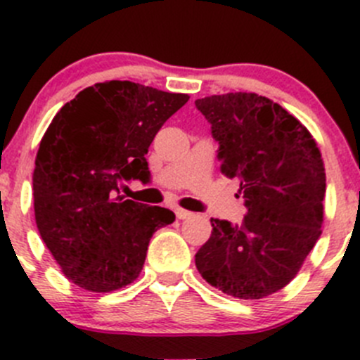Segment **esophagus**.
I'll list each match as a JSON object with an SVG mask.
<instances>
[{"instance_id":"obj_1","label":"esophagus","mask_w":360,"mask_h":360,"mask_svg":"<svg viewBox=\"0 0 360 360\" xmlns=\"http://www.w3.org/2000/svg\"><path fill=\"white\" fill-rule=\"evenodd\" d=\"M176 216H177V219H190V217L193 216V212H190V210H184V209H176Z\"/></svg>"}]
</instances>
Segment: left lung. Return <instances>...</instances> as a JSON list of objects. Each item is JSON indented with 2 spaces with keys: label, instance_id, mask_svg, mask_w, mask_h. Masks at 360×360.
Wrapping results in <instances>:
<instances>
[{
  "label": "left lung",
  "instance_id": "1",
  "mask_svg": "<svg viewBox=\"0 0 360 360\" xmlns=\"http://www.w3.org/2000/svg\"><path fill=\"white\" fill-rule=\"evenodd\" d=\"M219 143L221 172L240 181V224L210 219L195 254L200 275L240 300H261L289 284L321 237L326 169L307 127L281 104L252 92L195 101Z\"/></svg>",
  "mask_w": 360,
  "mask_h": 360
}]
</instances>
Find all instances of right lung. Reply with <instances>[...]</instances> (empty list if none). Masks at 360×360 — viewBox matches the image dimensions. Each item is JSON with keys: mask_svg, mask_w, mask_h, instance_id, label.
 Masks as SVG:
<instances>
[{"mask_svg": "<svg viewBox=\"0 0 360 360\" xmlns=\"http://www.w3.org/2000/svg\"><path fill=\"white\" fill-rule=\"evenodd\" d=\"M134 82L96 83L64 104L46 129L32 174L36 226L68 281L92 292L132 284L150 238L172 210L125 200L123 181L150 179L146 153L188 103Z\"/></svg>", "mask_w": 360, "mask_h": 360, "instance_id": "1", "label": "right lung"}]
</instances>
